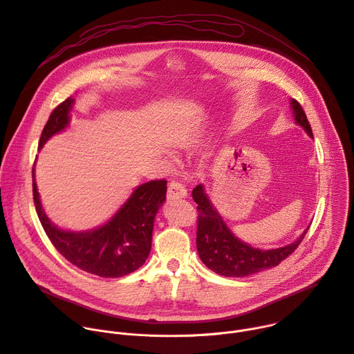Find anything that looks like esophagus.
<instances>
[{
  "instance_id": "1",
  "label": "esophagus",
  "mask_w": 354,
  "mask_h": 354,
  "mask_svg": "<svg viewBox=\"0 0 354 354\" xmlns=\"http://www.w3.org/2000/svg\"><path fill=\"white\" fill-rule=\"evenodd\" d=\"M187 196V190L186 187L176 182V180H172L169 183V187H168V201H176V199H183Z\"/></svg>"
}]
</instances>
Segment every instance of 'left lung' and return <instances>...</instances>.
Returning a JSON list of instances; mask_svg holds the SVG:
<instances>
[{"mask_svg": "<svg viewBox=\"0 0 354 354\" xmlns=\"http://www.w3.org/2000/svg\"><path fill=\"white\" fill-rule=\"evenodd\" d=\"M291 110L295 122L301 125L305 133L313 138L312 128L305 111L297 100H291ZM192 198L198 203V234L196 247L202 263L212 271L223 277H247L260 271L277 267L289 254H292L299 243L304 240L308 229L291 244L263 250L254 248L244 243L229 229L218 210L212 203L205 185H198Z\"/></svg>", "mask_w": 354, "mask_h": 354, "instance_id": "left-lung-1", "label": "left lung"}]
</instances>
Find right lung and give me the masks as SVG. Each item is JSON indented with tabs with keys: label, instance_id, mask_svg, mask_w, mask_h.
Instances as JSON below:
<instances>
[{
	"label": "right lung",
	"instance_id": "add662e5",
	"mask_svg": "<svg viewBox=\"0 0 354 354\" xmlns=\"http://www.w3.org/2000/svg\"><path fill=\"white\" fill-rule=\"evenodd\" d=\"M75 99L60 103L50 114L41 140L39 149L56 134L65 131L71 122ZM34 202L42 227L55 248L77 268L103 278H118L134 272L148 259L153 220L167 201V180H151L134 189L124 205L102 226L72 232L63 230L46 216L32 169Z\"/></svg>",
	"mask_w": 354,
	"mask_h": 354
}]
</instances>
